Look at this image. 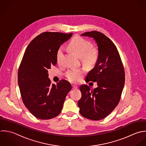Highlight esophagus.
Instances as JSON below:
<instances>
[{"label":"esophagus","mask_w":146,"mask_h":146,"mask_svg":"<svg viewBox=\"0 0 146 146\" xmlns=\"http://www.w3.org/2000/svg\"><path fill=\"white\" fill-rule=\"evenodd\" d=\"M77 89V86H74V85H72V89L75 90V89Z\"/></svg>","instance_id":"obj_1"}]
</instances>
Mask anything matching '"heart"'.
<instances>
[{
  "label": "heart",
  "instance_id": "b5f03b06",
  "mask_svg": "<svg viewBox=\"0 0 146 146\" xmlns=\"http://www.w3.org/2000/svg\"><path fill=\"white\" fill-rule=\"evenodd\" d=\"M69 49L80 57H81L84 63L89 66L94 65L98 57V50L92 48L91 43L81 37H74L68 45ZM64 49L60 47L56 54V60L59 63L63 56ZM84 70L81 69H69L65 74L66 78L73 83L79 82L82 78Z\"/></svg>",
  "mask_w": 146,
  "mask_h": 146
}]
</instances>
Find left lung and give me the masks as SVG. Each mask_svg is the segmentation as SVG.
Masks as SVG:
<instances>
[{
    "mask_svg": "<svg viewBox=\"0 0 146 146\" xmlns=\"http://www.w3.org/2000/svg\"><path fill=\"white\" fill-rule=\"evenodd\" d=\"M82 36L93 38L98 46V57L86 82H97L93 90L84 85L78 102L80 114L85 118L98 121L109 115L118 104L125 85V71L119 52L112 41L98 31L84 33Z\"/></svg>",
    "mask_w": 146,
    "mask_h": 146,
    "instance_id": "obj_1",
    "label": "left lung"
}]
</instances>
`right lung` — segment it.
Instances as JSON below:
<instances>
[{"mask_svg": "<svg viewBox=\"0 0 146 146\" xmlns=\"http://www.w3.org/2000/svg\"><path fill=\"white\" fill-rule=\"evenodd\" d=\"M72 35L44 32L30 42L24 54L18 70V85L23 103L38 119L57 116L72 89L65 80L51 85L47 70L56 65L58 49Z\"/></svg>", "mask_w": 146, "mask_h": 146, "instance_id": "obj_1", "label": "right lung"}]
</instances>
